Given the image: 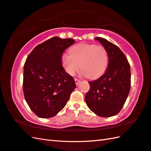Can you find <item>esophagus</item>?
Here are the masks:
<instances>
[{"label": "esophagus", "instance_id": "esophagus-1", "mask_svg": "<svg viewBox=\"0 0 151 151\" xmlns=\"http://www.w3.org/2000/svg\"><path fill=\"white\" fill-rule=\"evenodd\" d=\"M79 82H80V80H79L78 79H75V83H76V85H78V84L79 83Z\"/></svg>", "mask_w": 151, "mask_h": 151}]
</instances>
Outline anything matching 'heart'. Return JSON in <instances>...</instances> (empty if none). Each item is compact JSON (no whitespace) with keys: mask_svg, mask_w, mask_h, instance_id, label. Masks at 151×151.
Segmentation results:
<instances>
[{"mask_svg":"<svg viewBox=\"0 0 151 151\" xmlns=\"http://www.w3.org/2000/svg\"><path fill=\"white\" fill-rule=\"evenodd\" d=\"M63 66L68 74L74 76L81 67V73L96 79L105 72L109 64V55L102 45L80 43L70 48V53L63 55Z\"/></svg>","mask_w":151,"mask_h":151,"instance_id":"1","label":"heart"}]
</instances>
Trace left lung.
<instances>
[{"label":"left lung","mask_w":151,"mask_h":151,"mask_svg":"<svg viewBox=\"0 0 151 151\" xmlns=\"http://www.w3.org/2000/svg\"><path fill=\"white\" fill-rule=\"evenodd\" d=\"M105 47L109 55L108 67L100 78L88 82L90 89L85 95L88 108L101 117L119 113L130 93V66L122 51L107 40L95 38Z\"/></svg>","instance_id":"1"}]
</instances>
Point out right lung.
<instances>
[{"mask_svg":"<svg viewBox=\"0 0 151 151\" xmlns=\"http://www.w3.org/2000/svg\"><path fill=\"white\" fill-rule=\"evenodd\" d=\"M74 42L71 38L53 37L37 45L27 58L23 70L24 96L39 117L56 115L76 87L61 60L64 51Z\"/></svg>","mask_w":151,"mask_h":151,"instance_id":"obj_1","label":"right lung"}]
</instances>
